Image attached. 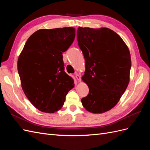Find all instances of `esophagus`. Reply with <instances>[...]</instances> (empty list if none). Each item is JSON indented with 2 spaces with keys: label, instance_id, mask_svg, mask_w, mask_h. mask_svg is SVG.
<instances>
[{
  "label": "esophagus",
  "instance_id": "esophagus-1",
  "mask_svg": "<svg viewBox=\"0 0 150 150\" xmlns=\"http://www.w3.org/2000/svg\"><path fill=\"white\" fill-rule=\"evenodd\" d=\"M75 77H76V78L77 79V80H78V81H81V76H80L79 74H76Z\"/></svg>",
  "mask_w": 150,
  "mask_h": 150
}]
</instances>
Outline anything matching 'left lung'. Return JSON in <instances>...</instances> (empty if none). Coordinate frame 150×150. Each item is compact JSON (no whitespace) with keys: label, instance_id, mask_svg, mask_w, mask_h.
Segmentation results:
<instances>
[{"label":"left lung","instance_id":"left-lung-1","mask_svg":"<svg viewBox=\"0 0 150 150\" xmlns=\"http://www.w3.org/2000/svg\"><path fill=\"white\" fill-rule=\"evenodd\" d=\"M77 39L86 62L82 79L89 89L88 96L81 99L83 106L93 113L110 110L129 84V49L118 34L108 28L79 27Z\"/></svg>","mask_w":150,"mask_h":150}]
</instances>
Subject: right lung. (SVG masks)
<instances>
[{
  "label": "right lung",
  "mask_w": 150,
  "mask_h": 150,
  "mask_svg": "<svg viewBox=\"0 0 150 150\" xmlns=\"http://www.w3.org/2000/svg\"><path fill=\"white\" fill-rule=\"evenodd\" d=\"M74 38L73 28L38 30L27 40L18 59L22 88L40 111L59 110L67 94L74 88V80L64 71L62 52Z\"/></svg>",
  "instance_id": "right-lung-1"
}]
</instances>
